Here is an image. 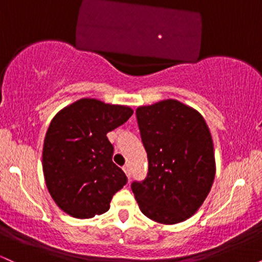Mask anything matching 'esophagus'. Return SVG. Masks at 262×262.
<instances>
[{"label":"esophagus","instance_id":"34e87169","mask_svg":"<svg viewBox=\"0 0 262 262\" xmlns=\"http://www.w3.org/2000/svg\"><path fill=\"white\" fill-rule=\"evenodd\" d=\"M123 171H124L125 175H127L129 179V177H130V167H129V165H124V166H123Z\"/></svg>","mask_w":262,"mask_h":262}]
</instances>
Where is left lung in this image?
Listing matches in <instances>:
<instances>
[{
	"instance_id": "obj_1",
	"label": "left lung",
	"mask_w": 262,
	"mask_h": 262,
	"mask_svg": "<svg viewBox=\"0 0 262 262\" xmlns=\"http://www.w3.org/2000/svg\"><path fill=\"white\" fill-rule=\"evenodd\" d=\"M141 141L148 154L145 180L132 183L144 215L176 224L193 215L215 175L210 132L203 117L176 100L137 110Z\"/></svg>"
}]
</instances>
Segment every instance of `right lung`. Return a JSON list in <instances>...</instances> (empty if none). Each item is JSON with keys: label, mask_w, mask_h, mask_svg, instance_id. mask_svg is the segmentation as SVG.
Returning a JSON list of instances; mask_svg holds the SVG:
<instances>
[{"label": "right lung", "mask_w": 262, "mask_h": 262, "mask_svg": "<svg viewBox=\"0 0 262 262\" xmlns=\"http://www.w3.org/2000/svg\"><path fill=\"white\" fill-rule=\"evenodd\" d=\"M133 110L82 98L53 118L43 148L45 183L55 203L71 217L86 219L110 209L127 176L112 161L108 132L124 124Z\"/></svg>", "instance_id": "obj_1"}]
</instances>
